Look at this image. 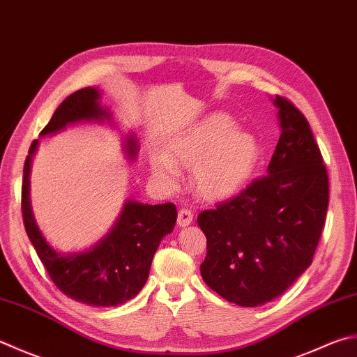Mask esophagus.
Instances as JSON below:
<instances>
[{"label":"esophagus","mask_w":357,"mask_h":357,"mask_svg":"<svg viewBox=\"0 0 357 357\" xmlns=\"http://www.w3.org/2000/svg\"><path fill=\"white\" fill-rule=\"evenodd\" d=\"M194 219V214L188 210V208H181L177 214V224L180 227H188L192 222Z\"/></svg>","instance_id":"obj_1"}]
</instances>
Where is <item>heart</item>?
<instances>
[{"instance_id":"heart-1","label":"heart","mask_w":357,"mask_h":357,"mask_svg":"<svg viewBox=\"0 0 357 357\" xmlns=\"http://www.w3.org/2000/svg\"><path fill=\"white\" fill-rule=\"evenodd\" d=\"M259 160L258 139L245 130H234L224 113L208 116L167 144L166 155H152V172L165 185H176L177 167H192V185L206 200L228 199L241 191Z\"/></svg>"}]
</instances>
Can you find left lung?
Wrapping results in <instances>:
<instances>
[{
	"label": "left lung",
	"instance_id": "8db88e82",
	"mask_svg": "<svg viewBox=\"0 0 357 357\" xmlns=\"http://www.w3.org/2000/svg\"><path fill=\"white\" fill-rule=\"evenodd\" d=\"M273 104L281 135L266 176L197 218L206 236L202 278L244 307L280 297L311 266L328 211V172L311 126L291 100Z\"/></svg>",
	"mask_w": 357,
	"mask_h": 357
}]
</instances>
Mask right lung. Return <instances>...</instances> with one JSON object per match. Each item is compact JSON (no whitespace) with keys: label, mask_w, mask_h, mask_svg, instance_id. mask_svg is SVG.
<instances>
[{"label":"right lung","mask_w":357,"mask_h":357,"mask_svg":"<svg viewBox=\"0 0 357 357\" xmlns=\"http://www.w3.org/2000/svg\"><path fill=\"white\" fill-rule=\"evenodd\" d=\"M99 98L98 89L91 86L74 91L57 107L40 135L56 133L80 121L110 119V113L99 105ZM37 144L38 141L33 139L24 161L22 213L26 233L40 261L59 291L73 300L96 307L126 303L144 286L160 241L174 230L177 219L176 205H147L127 200L115 227L91 250L59 253L42 236L31 210L29 172ZM124 149L130 160L137 157L135 137H127Z\"/></svg>","instance_id":"obj_1"}]
</instances>
